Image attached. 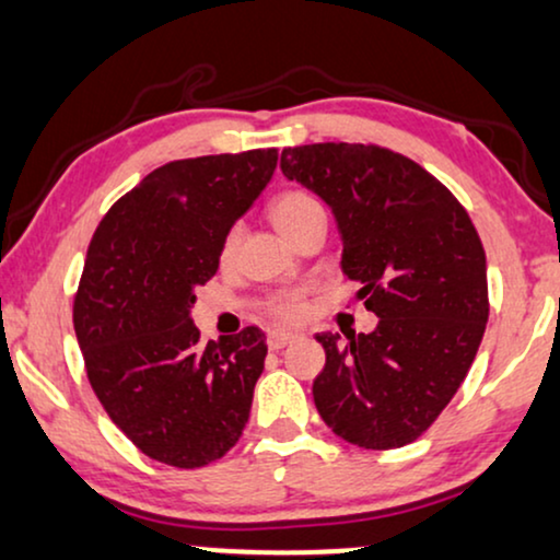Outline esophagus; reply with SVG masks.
Listing matches in <instances>:
<instances>
[{"label": "esophagus", "mask_w": 560, "mask_h": 560, "mask_svg": "<svg viewBox=\"0 0 560 560\" xmlns=\"http://www.w3.org/2000/svg\"><path fill=\"white\" fill-rule=\"evenodd\" d=\"M290 342H295L293 331H270V334H267V347H270V350H282V347H288Z\"/></svg>", "instance_id": "esophagus-1"}]
</instances>
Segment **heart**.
Instances as JSON below:
<instances>
[{"mask_svg": "<svg viewBox=\"0 0 560 560\" xmlns=\"http://www.w3.org/2000/svg\"><path fill=\"white\" fill-rule=\"evenodd\" d=\"M318 213H324L322 202L306 190H285L270 202L272 223L288 238H293L295 231ZM238 236H242V229L238 226H231L226 234H223L221 246H218V257H221L223 265H229L231 259H234ZM267 314L285 324L301 322V318L306 316V293H303V290H285V293H278L270 303H267Z\"/></svg>", "mask_w": 560, "mask_h": 560, "instance_id": "1", "label": "heart"}]
</instances>
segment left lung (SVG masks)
<instances>
[{
  "label": "left lung",
  "instance_id": "1",
  "mask_svg": "<svg viewBox=\"0 0 560 560\" xmlns=\"http://www.w3.org/2000/svg\"><path fill=\"white\" fill-rule=\"evenodd\" d=\"M280 170L337 218L354 301L370 334H318L326 365L314 401L334 434L365 450L430 430L466 381L489 322L486 254L453 192L409 156L375 143L282 149Z\"/></svg>",
  "mask_w": 560,
  "mask_h": 560
}]
</instances>
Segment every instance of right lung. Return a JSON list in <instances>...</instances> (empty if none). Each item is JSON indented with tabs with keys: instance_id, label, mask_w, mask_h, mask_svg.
<instances>
[{
	"instance_id": "obj_1",
	"label": "right lung",
	"mask_w": 560,
	"mask_h": 560,
	"mask_svg": "<svg viewBox=\"0 0 560 560\" xmlns=\"http://www.w3.org/2000/svg\"><path fill=\"white\" fill-rule=\"evenodd\" d=\"M278 149L179 159L107 210L74 295L86 377L107 417L149 455L202 468L249 422L267 342L257 326L200 345L195 288L218 270V246L270 183Z\"/></svg>"
}]
</instances>
